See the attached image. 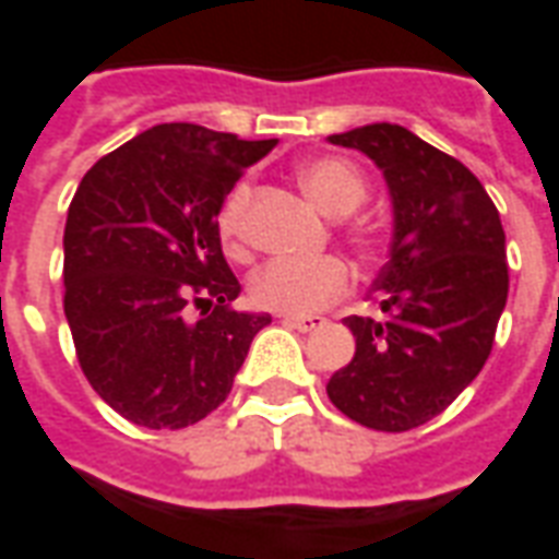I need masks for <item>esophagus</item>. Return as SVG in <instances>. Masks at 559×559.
Masks as SVG:
<instances>
[{
	"label": "esophagus",
	"instance_id": "1",
	"mask_svg": "<svg viewBox=\"0 0 559 559\" xmlns=\"http://www.w3.org/2000/svg\"><path fill=\"white\" fill-rule=\"evenodd\" d=\"M281 323L290 329H299V332H314V329L326 326V320L314 314H281Z\"/></svg>",
	"mask_w": 559,
	"mask_h": 559
}]
</instances>
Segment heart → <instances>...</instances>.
I'll list each match as a JSON object with an SVG mask.
<instances>
[{"instance_id": "heart-1", "label": "heart", "mask_w": 559, "mask_h": 559, "mask_svg": "<svg viewBox=\"0 0 559 559\" xmlns=\"http://www.w3.org/2000/svg\"><path fill=\"white\" fill-rule=\"evenodd\" d=\"M299 185L320 212L344 218L362 206L365 179L341 158H314L299 167ZM248 185H236L218 212V236L227 251L239 248ZM251 299L278 314H314L350 290V272L335 257L272 260L251 278Z\"/></svg>"}]
</instances>
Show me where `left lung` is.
<instances>
[{
	"label": "left lung",
	"instance_id": "1",
	"mask_svg": "<svg viewBox=\"0 0 559 559\" xmlns=\"http://www.w3.org/2000/svg\"><path fill=\"white\" fill-rule=\"evenodd\" d=\"M386 179L392 245L374 293L386 320L347 317L356 353L326 395L374 431H411L452 404L488 359L509 296L506 233L473 173L389 122L329 138Z\"/></svg>",
	"mask_w": 559,
	"mask_h": 559
}]
</instances>
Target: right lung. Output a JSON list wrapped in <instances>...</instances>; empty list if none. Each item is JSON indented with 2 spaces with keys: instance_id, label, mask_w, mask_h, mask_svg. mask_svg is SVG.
Segmentation results:
<instances>
[{
  "instance_id": "1",
  "label": "right lung",
  "mask_w": 559,
  "mask_h": 559,
  "mask_svg": "<svg viewBox=\"0 0 559 559\" xmlns=\"http://www.w3.org/2000/svg\"><path fill=\"white\" fill-rule=\"evenodd\" d=\"M275 143L167 122L83 176L62 239L66 317L83 374L128 421L160 431L206 419L272 323L230 308L242 287L221 251L218 212Z\"/></svg>"
}]
</instances>
